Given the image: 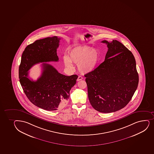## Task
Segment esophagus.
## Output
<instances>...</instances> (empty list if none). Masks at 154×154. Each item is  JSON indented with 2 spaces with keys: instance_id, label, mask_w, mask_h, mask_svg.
Segmentation results:
<instances>
[{
  "instance_id": "obj_1",
  "label": "esophagus",
  "mask_w": 154,
  "mask_h": 154,
  "mask_svg": "<svg viewBox=\"0 0 154 154\" xmlns=\"http://www.w3.org/2000/svg\"><path fill=\"white\" fill-rule=\"evenodd\" d=\"M82 79V77H81V76H78V78H77V80L78 81H80V80H81Z\"/></svg>"
}]
</instances>
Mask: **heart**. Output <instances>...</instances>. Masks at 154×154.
Instances as JSON below:
<instances>
[{"mask_svg": "<svg viewBox=\"0 0 154 154\" xmlns=\"http://www.w3.org/2000/svg\"><path fill=\"white\" fill-rule=\"evenodd\" d=\"M65 66L71 68L72 63L77 65L78 71L83 74L93 71L99 60V53L91 47H77L68 52V56L63 57Z\"/></svg>", "mask_w": 154, "mask_h": 154, "instance_id": "heart-1", "label": "heart"}]
</instances>
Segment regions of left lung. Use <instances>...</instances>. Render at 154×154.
<instances>
[{
    "label": "left lung",
    "mask_w": 154,
    "mask_h": 154,
    "mask_svg": "<svg viewBox=\"0 0 154 154\" xmlns=\"http://www.w3.org/2000/svg\"><path fill=\"white\" fill-rule=\"evenodd\" d=\"M107 45L104 62L85 75L91 106L102 113L125 107L137 88L139 77L134 55L117 40L102 41Z\"/></svg>",
    "instance_id": "left-lung-1"
}]
</instances>
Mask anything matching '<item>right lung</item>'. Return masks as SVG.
I'll return each mask as SVG.
<instances>
[{"label": "right lung", "mask_w": 154, "mask_h": 154, "mask_svg": "<svg viewBox=\"0 0 154 154\" xmlns=\"http://www.w3.org/2000/svg\"><path fill=\"white\" fill-rule=\"evenodd\" d=\"M60 40L56 36L48 37L28 45L22 55L19 69L20 84L27 98L35 106L48 111L65 106L78 76L61 74L47 63L42 64L41 76L36 81L28 78V71L38 63L58 61L56 51Z\"/></svg>", "instance_id": "1"}]
</instances>
